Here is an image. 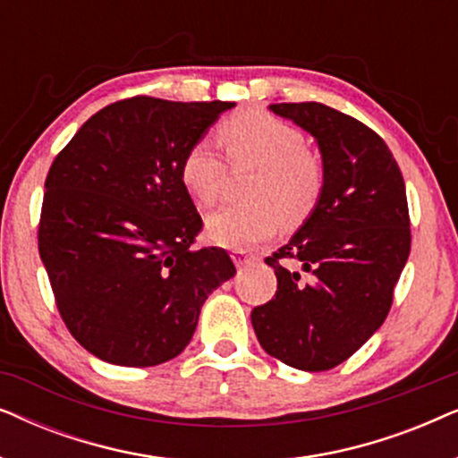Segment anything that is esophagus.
<instances>
[{"mask_svg": "<svg viewBox=\"0 0 458 458\" xmlns=\"http://www.w3.org/2000/svg\"><path fill=\"white\" fill-rule=\"evenodd\" d=\"M256 259H259V256L248 252V250H235V252H233V262H235V267H240V268L248 267L250 262H254Z\"/></svg>", "mask_w": 458, "mask_h": 458, "instance_id": "34e87169", "label": "esophagus"}]
</instances>
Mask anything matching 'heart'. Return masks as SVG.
<instances>
[{
  "mask_svg": "<svg viewBox=\"0 0 458 458\" xmlns=\"http://www.w3.org/2000/svg\"><path fill=\"white\" fill-rule=\"evenodd\" d=\"M235 166L254 165L246 198L252 202L225 206L208 216L212 242L246 250L271 240L279 223L300 225L315 210L325 187L321 158L306 148L302 131L267 112H242L218 129ZM181 181L199 204L218 202L227 183V162L215 141L202 137L181 160Z\"/></svg>",
  "mask_w": 458,
  "mask_h": 458,
  "instance_id": "heart-1",
  "label": "heart"
}]
</instances>
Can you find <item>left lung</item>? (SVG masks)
<instances>
[{"label":"left lung","mask_w":458,"mask_h":458,"mask_svg":"<svg viewBox=\"0 0 458 458\" xmlns=\"http://www.w3.org/2000/svg\"><path fill=\"white\" fill-rule=\"evenodd\" d=\"M268 108L315 137L325 187L302 227L265 259L277 292L252 310V327L267 354L300 371H327L390 312L411 252L404 179L386 141L356 118L318 102Z\"/></svg>","instance_id":"8db88e82"}]
</instances>
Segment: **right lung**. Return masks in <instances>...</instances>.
<instances>
[{
	"label": "right lung",
	"instance_id": "right-lung-1",
	"mask_svg": "<svg viewBox=\"0 0 458 458\" xmlns=\"http://www.w3.org/2000/svg\"><path fill=\"white\" fill-rule=\"evenodd\" d=\"M233 102L137 96L96 112L46 179L39 254L74 340L121 367L174 359L199 309L235 275L223 248L193 250L202 216L181 160Z\"/></svg>",
	"mask_w": 458,
	"mask_h": 458
}]
</instances>
